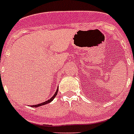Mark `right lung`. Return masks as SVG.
<instances>
[{
  "mask_svg": "<svg viewBox=\"0 0 134 134\" xmlns=\"http://www.w3.org/2000/svg\"><path fill=\"white\" fill-rule=\"evenodd\" d=\"M58 90H56V92H55V93H54V95L52 96V98L50 99H49L48 100L45 101V102H44V103H41V104H38V105H31V107H40V106H42V105H46V104H48V103H49L50 102H52L53 100H54V98L56 96V95H57V93H58Z\"/></svg>",
  "mask_w": 134,
  "mask_h": 134,
  "instance_id": "add662e5",
  "label": "right lung"
}]
</instances>
